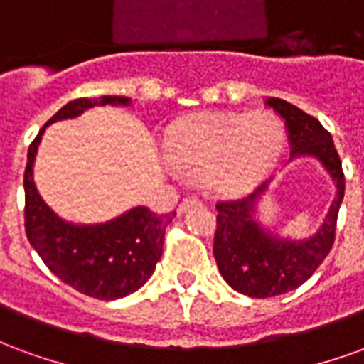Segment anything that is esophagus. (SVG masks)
Segmentation results:
<instances>
[{"mask_svg": "<svg viewBox=\"0 0 364 364\" xmlns=\"http://www.w3.org/2000/svg\"><path fill=\"white\" fill-rule=\"evenodd\" d=\"M193 206H200V200H198L197 197H185L181 203H179V213H187Z\"/></svg>", "mask_w": 364, "mask_h": 364, "instance_id": "esophagus-1", "label": "esophagus"}]
</instances>
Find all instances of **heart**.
I'll return each instance as SVG.
<instances>
[{"mask_svg":"<svg viewBox=\"0 0 364 364\" xmlns=\"http://www.w3.org/2000/svg\"><path fill=\"white\" fill-rule=\"evenodd\" d=\"M284 144V128L273 112L197 114L169 132L166 154L179 171L203 177L218 197H240L255 189Z\"/></svg>","mask_w":364,"mask_h":364,"instance_id":"heart-1","label":"heart"}]
</instances>
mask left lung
<instances>
[{
	"label": "left lung",
	"mask_w": 364,
	"mask_h": 364,
	"mask_svg": "<svg viewBox=\"0 0 364 364\" xmlns=\"http://www.w3.org/2000/svg\"><path fill=\"white\" fill-rule=\"evenodd\" d=\"M271 107L289 132L290 161L294 158H316L336 183V198L321 226L310 237H282L257 218L259 203L269 189V181L237 200L216 205L214 259L230 287L252 298L279 296L306 282L321 261L328 257L336 240L339 206L343 203L345 177L341 159L331 134L304 111L277 97H267Z\"/></svg>",
	"instance_id": "8db88e82"
}]
</instances>
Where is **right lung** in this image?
<instances>
[{
  "label": "right lung",
  "instance_id": "right-lung-1",
  "mask_svg": "<svg viewBox=\"0 0 364 364\" xmlns=\"http://www.w3.org/2000/svg\"><path fill=\"white\" fill-rule=\"evenodd\" d=\"M130 97L103 95L74 99L64 105L44 128L80 117L91 107H128ZM44 128L28 148L25 167V232L44 265L60 281L99 300H117L144 287L164 252V236L175 213L156 214L134 206L101 224H74L60 218L41 197L33 179L38 144Z\"/></svg>",
  "mask_w": 364,
  "mask_h": 364
}]
</instances>
